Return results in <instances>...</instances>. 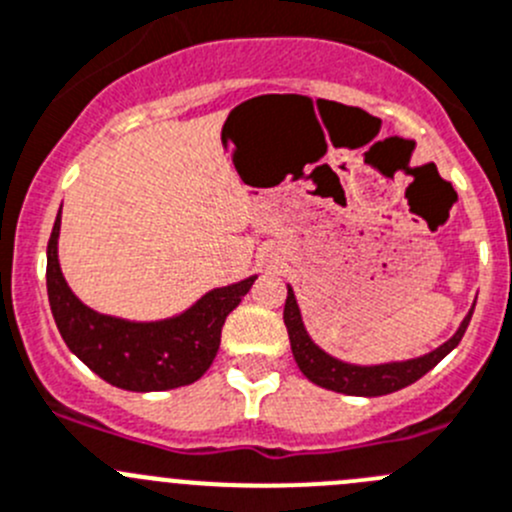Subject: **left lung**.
<instances>
[{
  "mask_svg": "<svg viewBox=\"0 0 512 512\" xmlns=\"http://www.w3.org/2000/svg\"><path fill=\"white\" fill-rule=\"evenodd\" d=\"M282 317H285L287 335H290L292 355H295L297 367H300L302 375H305L307 380L320 385V388L335 390V393L342 395L377 398V395H388L395 393V390L408 388L415 380H420L425 372L433 370V367L438 365L453 347H458L460 340H463L470 317H473V310H470L468 315H465V320L460 322L458 332H455L448 342H443L438 350L428 352V355L423 357H415V360L385 362V365H350V362H342L337 360V357L327 355L325 350H320V347L310 340L305 325H302L300 307H297L292 287H287V300Z\"/></svg>",
  "mask_w": 512,
  "mask_h": 512,
  "instance_id": "left-lung-1",
  "label": "left lung"
}]
</instances>
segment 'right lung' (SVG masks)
Instances as JSON below:
<instances>
[{
  "instance_id": "obj_1",
  "label": "right lung",
  "mask_w": 512,
  "mask_h": 512,
  "mask_svg": "<svg viewBox=\"0 0 512 512\" xmlns=\"http://www.w3.org/2000/svg\"><path fill=\"white\" fill-rule=\"evenodd\" d=\"M62 212V210H59ZM59 217L47 245V295L69 350L102 380L132 393L172 390L200 380L220 350L227 315L250 292L257 275L217 287L182 315L160 322H130L99 315L64 280L57 260Z\"/></svg>"
}]
</instances>
